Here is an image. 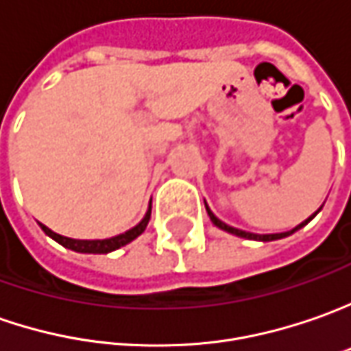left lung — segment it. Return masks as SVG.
<instances>
[{
	"instance_id": "left-lung-1",
	"label": "left lung",
	"mask_w": 351,
	"mask_h": 351,
	"mask_svg": "<svg viewBox=\"0 0 351 351\" xmlns=\"http://www.w3.org/2000/svg\"><path fill=\"white\" fill-rule=\"evenodd\" d=\"M206 204V202H204ZM322 210V206H320L319 210L317 212L313 213L311 217H307L303 223H299L297 227H293V229H289V231H284V233H270V235H258V233H248V231H243V229H237V227H231V225H227L223 223L219 217H215V213L210 210V206L206 204V212H208V215H210V219H212V223L215 225V227H219V229H223V231H227V233H231V235H237V237H243V239H250V241H262V243H268V241H278V239H284V237H289V235H293L295 231H299L301 227H305V225L317 215V213Z\"/></svg>"
}]
</instances>
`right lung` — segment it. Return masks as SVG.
Here are the masks:
<instances>
[{
	"label": "right lung",
	"instance_id": "1",
	"mask_svg": "<svg viewBox=\"0 0 351 351\" xmlns=\"http://www.w3.org/2000/svg\"><path fill=\"white\" fill-rule=\"evenodd\" d=\"M149 217H152V202H149V208H147V212L143 215V219H141L138 225H134L132 229H128V231L120 233V235L110 237V239H93V241H89V239H69V237L58 235L52 229H48L46 225H40V229H43L44 233L50 237V239H54L56 243H60L62 247L69 248V250L83 252V254H108V252H112V250L126 247L128 243H132L134 239H138V237L145 231V227L149 223Z\"/></svg>",
	"mask_w": 351,
	"mask_h": 351
}]
</instances>
